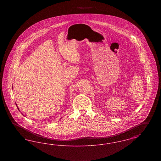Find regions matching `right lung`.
Listing matches in <instances>:
<instances>
[{
	"label": "right lung",
	"instance_id": "right-lung-1",
	"mask_svg": "<svg viewBox=\"0 0 161 161\" xmlns=\"http://www.w3.org/2000/svg\"><path fill=\"white\" fill-rule=\"evenodd\" d=\"M16 106H17V104H16ZM17 108H18V110H19V108H18V107H17Z\"/></svg>",
	"mask_w": 161,
	"mask_h": 161
}]
</instances>
